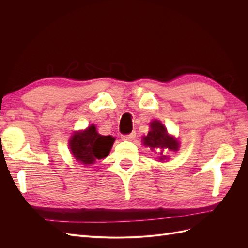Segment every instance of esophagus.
<instances>
[{
    "instance_id": "esophagus-1",
    "label": "esophagus",
    "mask_w": 248,
    "mask_h": 248,
    "mask_svg": "<svg viewBox=\"0 0 248 248\" xmlns=\"http://www.w3.org/2000/svg\"><path fill=\"white\" fill-rule=\"evenodd\" d=\"M134 138H136V132L134 131H132L129 134H123V136L121 137V139L123 140H132Z\"/></svg>"
}]
</instances>
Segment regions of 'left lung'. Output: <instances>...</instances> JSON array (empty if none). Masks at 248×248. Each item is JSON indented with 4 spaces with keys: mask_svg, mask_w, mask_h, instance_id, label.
Listing matches in <instances>:
<instances>
[{
    "mask_svg": "<svg viewBox=\"0 0 248 248\" xmlns=\"http://www.w3.org/2000/svg\"><path fill=\"white\" fill-rule=\"evenodd\" d=\"M150 126H151V130L148 132L147 137H144V139H142L145 146L150 147L151 150L168 148L169 150H172V151H177L179 148V142L174 138L169 136L166 127L159 121H153Z\"/></svg>",
    "mask_w": 248,
    "mask_h": 248,
    "instance_id": "obj_1",
    "label": "left lung"
}]
</instances>
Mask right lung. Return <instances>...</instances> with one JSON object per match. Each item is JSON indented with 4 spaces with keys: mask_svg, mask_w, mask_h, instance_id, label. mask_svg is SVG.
Segmentation results:
<instances>
[{
    "mask_svg": "<svg viewBox=\"0 0 248 248\" xmlns=\"http://www.w3.org/2000/svg\"><path fill=\"white\" fill-rule=\"evenodd\" d=\"M115 139L110 136H100L95 126L88 127L85 131L77 132L70 140L71 152L80 163L89 166L96 160L106 158L109 154Z\"/></svg>",
    "mask_w": 248,
    "mask_h": 248,
    "instance_id": "obj_1",
    "label": "right lung"
}]
</instances>
